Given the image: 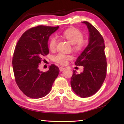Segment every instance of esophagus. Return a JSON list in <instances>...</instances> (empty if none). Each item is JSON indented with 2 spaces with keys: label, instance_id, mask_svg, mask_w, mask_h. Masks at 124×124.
<instances>
[{
  "label": "esophagus",
  "instance_id": "1",
  "mask_svg": "<svg viewBox=\"0 0 124 124\" xmlns=\"http://www.w3.org/2000/svg\"><path fill=\"white\" fill-rule=\"evenodd\" d=\"M59 69L60 71H63V70L65 69V68H63V67H60L59 68Z\"/></svg>",
  "mask_w": 124,
  "mask_h": 124
}]
</instances>
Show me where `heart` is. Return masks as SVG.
<instances>
[{
  "label": "heart",
  "mask_w": 124,
  "mask_h": 124,
  "mask_svg": "<svg viewBox=\"0 0 124 124\" xmlns=\"http://www.w3.org/2000/svg\"><path fill=\"white\" fill-rule=\"evenodd\" d=\"M62 36L73 44V47L77 51H81L85 47V43L82 40L83 35L79 30L76 28L67 29L62 32ZM57 39L56 37H52L50 39L48 46L51 50H54L57 46ZM72 56L63 53H59L53 56V59L55 62L62 65H66L68 60L71 59Z\"/></svg>",
  "instance_id": "b5f03b06"
}]
</instances>
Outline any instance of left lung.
I'll use <instances>...</instances> for the list:
<instances>
[{
    "mask_svg": "<svg viewBox=\"0 0 124 124\" xmlns=\"http://www.w3.org/2000/svg\"><path fill=\"white\" fill-rule=\"evenodd\" d=\"M82 23L88 29V44L77 59L75 65L83 66L84 70L80 74L73 70L70 84L76 95L86 98L95 94L102 86L106 77L107 63L102 36L89 22Z\"/></svg>",
    "mask_w": 124,
    "mask_h": 124,
    "instance_id": "obj_1",
    "label": "left lung"
}]
</instances>
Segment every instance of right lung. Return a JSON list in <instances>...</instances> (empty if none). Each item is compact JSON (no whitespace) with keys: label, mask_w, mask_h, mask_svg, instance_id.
I'll use <instances>...</instances> for the list:
<instances>
[{"label":"right lung","mask_w":124,"mask_h":124,"mask_svg":"<svg viewBox=\"0 0 124 124\" xmlns=\"http://www.w3.org/2000/svg\"><path fill=\"white\" fill-rule=\"evenodd\" d=\"M58 28L40 25L29 29L22 35L15 48L12 59L15 79L21 91L30 98L47 95L58 76L59 69L54 64L46 72L39 69L42 56L49 53V37Z\"/></svg>","instance_id":"obj_1"}]
</instances>
